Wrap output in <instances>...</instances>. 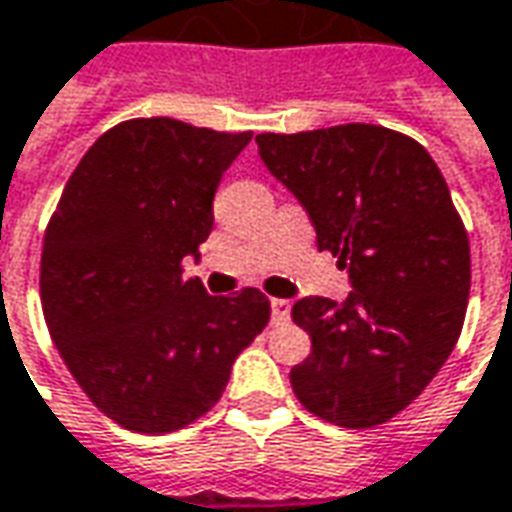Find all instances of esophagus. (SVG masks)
Instances as JSON below:
<instances>
[{"mask_svg": "<svg viewBox=\"0 0 512 512\" xmlns=\"http://www.w3.org/2000/svg\"><path fill=\"white\" fill-rule=\"evenodd\" d=\"M293 304L287 298H270V315H273V324H284L290 318Z\"/></svg>", "mask_w": 512, "mask_h": 512, "instance_id": "esophagus-1", "label": "esophagus"}]
</instances>
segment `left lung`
<instances>
[{"instance_id": "8db88e82", "label": "left lung", "mask_w": 512, "mask_h": 512, "mask_svg": "<svg viewBox=\"0 0 512 512\" xmlns=\"http://www.w3.org/2000/svg\"><path fill=\"white\" fill-rule=\"evenodd\" d=\"M256 143L352 284L341 304H293L312 338L290 369L293 392L327 423H386L440 372L468 310L471 248L445 177L417 140L372 123L264 132Z\"/></svg>"}]
</instances>
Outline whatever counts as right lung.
I'll list each match as a JSON object with an SVG mask.
<instances>
[{
  "label": "right lung",
  "instance_id": "obj_1",
  "mask_svg": "<svg viewBox=\"0 0 512 512\" xmlns=\"http://www.w3.org/2000/svg\"><path fill=\"white\" fill-rule=\"evenodd\" d=\"M250 137L171 118L118 123L81 157L47 225V329L89 400L129 431L168 434L211 411L270 321L253 287L208 296L183 279Z\"/></svg>",
  "mask_w": 512,
  "mask_h": 512
}]
</instances>
